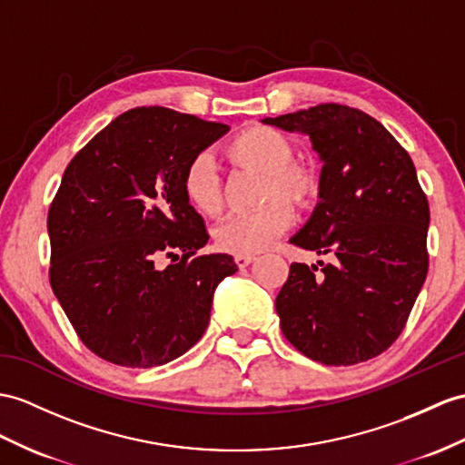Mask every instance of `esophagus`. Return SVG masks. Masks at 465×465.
I'll list each match as a JSON object with an SVG mask.
<instances>
[{"mask_svg": "<svg viewBox=\"0 0 465 465\" xmlns=\"http://www.w3.org/2000/svg\"><path fill=\"white\" fill-rule=\"evenodd\" d=\"M254 260H256L254 256H234V264L242 270V268H246V266H251V264L254 262Z\"/></svg>", "mask_w": 465, "mask_h": 465, "instance_id": "obj_1", "label": "esophagus"}]
</instances>
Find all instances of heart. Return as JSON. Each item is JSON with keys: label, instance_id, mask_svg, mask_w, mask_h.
I'll list each match as a JSON object with an SVG mask.
<instances>
[{"label": "heart", "instance_id": "heart-1", "mask_svg": "<svg viewBox=\"0 0 465 465\" xmlns=\"http://www.w3.org/2000/svg\"><path fill=\"white\" fill-rule=\"evenodd\" d=\"M226 155L244 172L262 177L258 185V211L236 213L213 231L221 252L252 256L266 251L292 223V209H310L320 197V175L308 162L296 160L298 145L278 128L252 124L226 145ZM183 195L197 213L217 217L224 207V185L217 163L199 153L183 172Z\"/></svg>", "mask_w": 465, "mask_h": 465}]
</instances>
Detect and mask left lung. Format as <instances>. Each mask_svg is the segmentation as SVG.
Here are the masks:
<instances>
[{"mask_svg": "<svg viewBox=\"0 0 465 465\" xmlns=\"http://www.w3.org/2000/svg\"><path fill=\"white\" fill-rule=\"evenodd\" d=\"M264 124L308 134L323 167L320 203L290 242L331 262L290 266L276 298L280 327L323 365H357L404 330L428 274L430 209L409 152L381 122L320 104Z\"/></svg>", "mask_w": 465, "mask_h": 465, "instance_id": "obj_1", "label": "left lung"}]
</instances>
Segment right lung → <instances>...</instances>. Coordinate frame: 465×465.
I'll return each instance as SVG.
<instances>
[{"instance_id":"right-lung-1","label":"right lung","mask_w":465,"mask_h":465,"mask_svg":"<svg viewBox=\"0 0 465 465\" xmlns=\"http://www.w3.org/2000/svg\"><path fill=\"white\" fill-rule=\"evenodd\" d=\"M229 132L162 106L124 112L69 167L49 209L51 288L81 341L132 369L165 365L205 333L229 254L183 195L187 163ZM162 255L173 258L165 269Z\"/></svg>"}]
</instances>
